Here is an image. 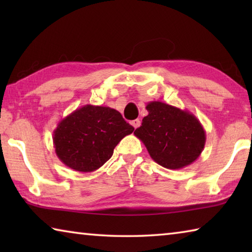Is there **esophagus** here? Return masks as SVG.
Masks as SVG:
<instances>
[{
  "instance_id": "esophagus-1",
  "label": "esophagus",
  "mask_w": 252,
  "mask_h": 252,
  "mask_svg": "<svg viewBox=\"0 0 252 252\" xmlns=\"http://www.w3.org/2000/svg\"><path fill=\"white\" fill-rule=\"evenodd\" d=\"M131 125H132V126L134 127V129H136V127H139V126H140V125H141V121H140V120H138V119H136V120L131 121Z\"/></svg>"
}]
</instances>
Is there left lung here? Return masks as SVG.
Masks as SVG:
<instances>
[{"label": "left lung", "mask_w": 252, "mask_h": 252, "mask_svg": "<svg viewBox=\"0 0 252 252\" xmlns=\"http://www.w3.org/2000/svg\"><path fill=\"white\" fill-rule=\"evenodd\" d=\"M146 109L148 116L134 135L158 164L178 170L198 159L206 144V131L194 114L160 101L149 102Z\"/></svg>", "instance_id": "1"}]
</instances>
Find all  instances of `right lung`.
<instances>
[{
  "instance_id": "right-lung-1",
  "label": "right lung",
  "mask_w": 252,
  "mask_h": 252,
  "mask_svg": "<svg viewBox=\"0 0 252 252\" xmlns=\"http://www.w3.org/2000/svg\"><path fill=\"white\" fill-rule=\"evenodd\" d=\"M133 130L119 111L87 104L58 123L53 131V146L66 167L92 172L112 157L117 144Z\"/></svg>"
}]
</instances>
